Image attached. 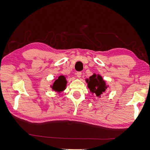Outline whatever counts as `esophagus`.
Instances as JSON below:
<instances>
[{
    "label": "esophagus",
    "mask_w": 150,
    "mask_h": 150,
    "mask_svg": "<svg viewBox=\"0 0 150 150\" xmlns=\"http://www.w3.org/2000/svg\"><path fill=\"white\" fill-rule=\"evenodd\" d=\"M81 74H82V73H81V72H78L76 73L77 77H78V78H80L81 77Z\"/></svg>",
    "instance_id": "1"
}]
</instances>
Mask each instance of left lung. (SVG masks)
I'll list each match as a JSON object with an SVG mask.
<instances>
[{
	"label": "left lung",
	"instance_id": "8db88e82",
	"mask_svg": "<svg viewBox=\"0 0 150 150\" xmlns=\"http://www.w3.org/2000/svg\"><path fill=\"white\" fill-rule=\"evenodd\" d=\"M88 83V87L89 88L90 91L96 95V96H99L104 92H105L108 86L106 83L100 75H96L94 74L89 78L86 80Z\"/></svg>",
	"mask_w": 150,
	"mask_h": 150
}]
</instances>
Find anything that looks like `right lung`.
Wrapping results in <instances>:
<instances>
[{"label": "right lung", "mask_w": 150, "mask_h": 150, "mask_svg": "<svg viewBox=\"0 0 150 150\" xmlns=\"http://www.w3.org/2000/svg\"><path fill=\"white\" fill-rule=\"evenodd\" d=\"M66 83L67 81L66 80L65 77L64 76H60L57 79L54 81V83H53V85L52 86V88L55 91L61 92L66 89Z\"/></svg>", "instance_id": "1"}]
</instances>
